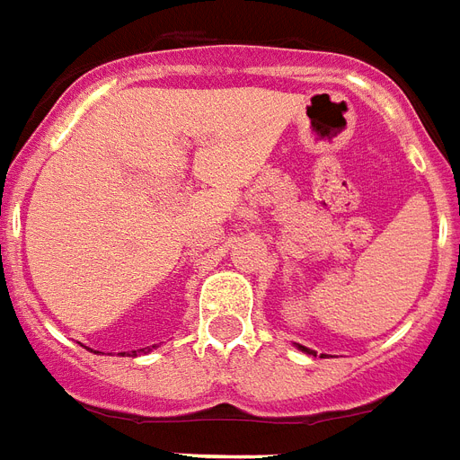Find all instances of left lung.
Returning <instances> with one entry per match:
<instances>
[{
	"label": "left lung",
	"mask_w": 460,
	"mask_h": 460,
	"mask_svg": "<svg viewBox=\"0 0 460 460\" xmlns=\"http://www.w3.org/2000/svg\"><path fill=\"white\" fill-rule=\"evenodd\" d=\"M299 349H304V352H308V355H315V352H311V349H306V347L299 345Z\"/></svg>",
	"instance_id": "obj_1"
}]
</instances>
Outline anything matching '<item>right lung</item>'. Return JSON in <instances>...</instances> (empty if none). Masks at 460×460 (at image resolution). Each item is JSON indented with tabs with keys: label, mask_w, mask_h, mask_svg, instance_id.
Segmentation results:
<instances>
[{
	"label": "right lung",
	"mask_w": 460,
	"mask_h": 460,
	"mask_svg": "<svg viewBox=\"0 0 460 460\" xmlns=\"http://www.w3.org/2000/svg\"><path fill=\"white\" fill-rule=\"evenodd\" d=\"M135 355H137V352H135Z\"/></svg>",
	"instance_id": "right-lung-1"
}]
</instances>
